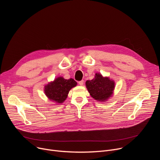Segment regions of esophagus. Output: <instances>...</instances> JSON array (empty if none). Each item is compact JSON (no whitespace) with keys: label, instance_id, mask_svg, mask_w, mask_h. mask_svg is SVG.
I'll return each instance as SVG.
<instances>
[{"label":"esophagus","instance_id":"34e87169","mask_svg":"<svg viewBox=\"0 0 160 160\" xmlns=\"http://www.w3.org/2000/svg\"><path fill=\"white\" fill-rule=\"evenodd\" d=\"M83 83H84V81H83V80H81V81H80V82H78V84L82 86V85H83Z\"/></svg>","mask_w":160,"mask_h":160}]
</instances>
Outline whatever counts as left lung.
Returning a JSON list of instances; mask_svg holds the SVG:
<instances>
[{
    "instance_id": "left-lung-1",
    "label": "left lung",
    "mask_w": 160,
    "mask_h": 160,
    "mask_svg": "<svg viewBox=\"0 0 160 160\" xmlns=\"http://www.w3.org/2000/svg\"><path fill=\"white\" fill-rule=\"evenodd\" d=\"M85 85L91 97L100 102L107 101L112 95L115 87L114 80L99 73H96L92 80H87Z\"/></svg>"
}]
</instances>
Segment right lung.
<instances>
[{"mask_svg": "<svg viewBox=\"0 0 160 160\" xmlns=\"http://www.w3.org/2000/svg\"><path fill=\"white\" fill-rule=\"evenodd\" d=\"M77 85V82L72 78L66 80L62 77H59L45 85L43 90L50 101L59 104L66 99L70 90Z\"/></svg>", "mask_w": 160, "mask_h": 160, "instance_id": "right-lung-1", "label": "right lung"}]
</instances>
